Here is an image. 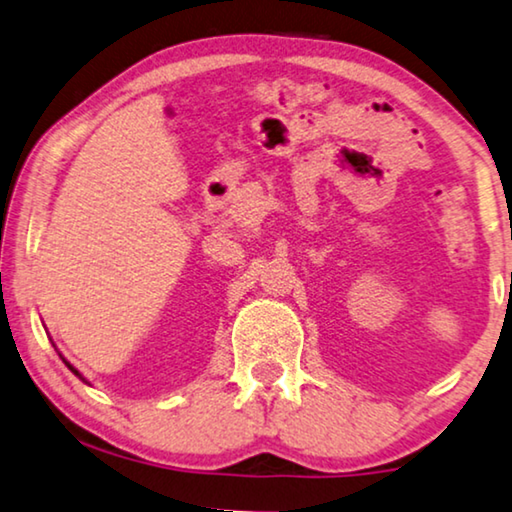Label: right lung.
<instances>
[{
    "label": "right lung",
    "mask_w": 512,
    "mask_h": 512,
    "mask_svg": "<svg viewBox=\"0 0 512 512\" xmlns=\"http://www.w3.org/2000/svg\"><path fill=\"white\" fill-rule=\"evenodd\" d=\"M64 364H67V366H69V369H71V373H76V376H78V378H81V380H85V378H83V376H81V373H78V371H76V369H74V366H71V364H69V362H64Z\"/></svg>",
    "instance_id": "right-lung-1"
}]
</instances>
